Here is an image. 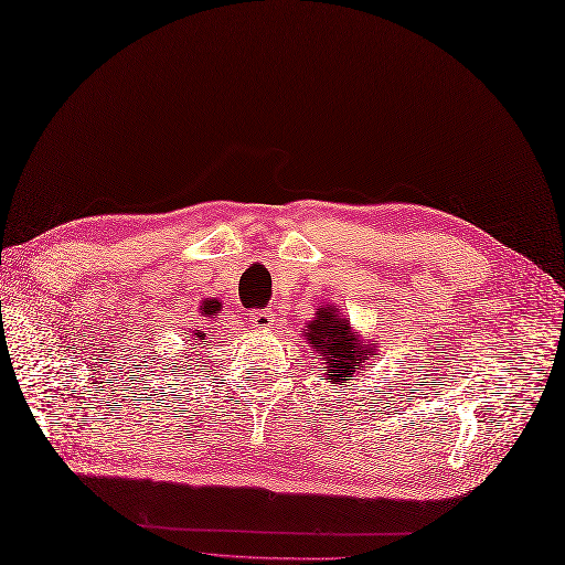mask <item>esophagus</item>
Listing matches in <instances>:
<instances>
[{
	"instance_id": "1",
	"label": "esophagus",
	"mask_w": 565,
	"mask_h": 565,
	"mask_svg": "<svg viewBox=\"0 0 565 565\" xmlns=\"http://www.w3.org/2000/svg\"><path fill=\"white\" fill-rule=\"evenodd\" d=\"M248 319H250V324L255 327V329H268L271 327V321H274V315H271V310H250V315H248Z\"/></svg>"
}]
</instances>
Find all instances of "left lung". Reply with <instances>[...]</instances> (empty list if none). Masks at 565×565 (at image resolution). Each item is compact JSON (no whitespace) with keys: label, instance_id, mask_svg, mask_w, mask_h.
<instances>
[{"label":"left lung","instance_id":"8db88e82","mask_svg":"<svg viewBox=\"0 0 565 565\" xmlns=\"http://www.w3.org/2000/svg\"><path fill=\"white\" fill-rule=\"evenodd\" d=\"M308 340L315 352L327 359L331 370V382H338L340 386L354 377V374L374 359V352L365 347L359 338L352 335L349 321L338 317L335 310L319 308L312 324H308Z\"/></svg>","mask_w":565,"mask_h":565}]
</instances>
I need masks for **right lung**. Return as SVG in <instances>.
I'll return each instance as SVG.
<instances>
[{
  "label": "right lung",
  "mask_w": 565,
  "mask_h": 565,
  "mask_svg": "<svg viewBox=\"0 0 565 565\" xmlns=\"http://www.w3.org/2000/svg\"><path fill=\"white\" fill-rule=\"evenodd\" d=\"M200 310H202V315H204V317H211V315H216V312L221 310V303H218L216 299H209V301H204V303L200 306ZM200 329H202V327H200ZM193 335H195L193 340L206 342V333H204V331H195ZM172 370H174V367H172Z\"/></svg>",
  "instance_id": "1"
}]
</instances>
